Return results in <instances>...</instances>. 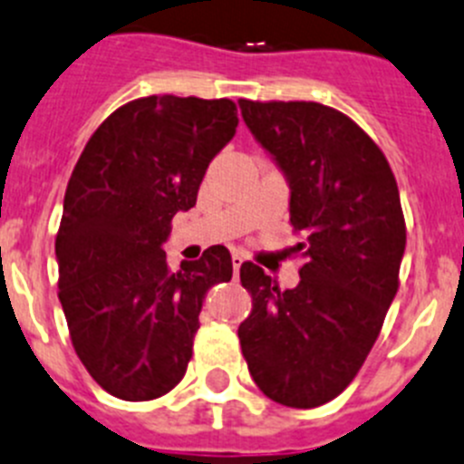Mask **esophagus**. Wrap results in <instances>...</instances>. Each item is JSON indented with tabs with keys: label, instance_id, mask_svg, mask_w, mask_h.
Here are the masks:
<instances>
[{
	"label": "esophagus",
	"instance_id": "1",
	"mask_svg": "<svg viewBox=\"0 0 464 464\" xmlns=\"http://www.w3.org/2000/svg\"><path fill=\"white\" fill-rule=\"evenodd\" d=\"M231 263H233V272H236V276H237V272H240V266L245 263V258H242L240 254H233Z\"/></svg>",
	"mask_w": 464,
	"mask_h": 464
}]
</instances>
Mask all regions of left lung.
Returning a JSON list of instances; mask_svg holds the SVG:
<instances>
[{
	"label": "left lung",
	"mask_w": 464,
	"mask_h": 464,
	"mask_svg": "<svg viewBox=\"0 0 464 464\" xmlns=\"http://www.w3.org/2000/svg\"><path fill=\"white\" fill-rule=\"evenodd\" d=\"M246 128L291 185L300 284L281 291L254 263L237 327L249 373L285 408L339 396L369 357L398 291L405 218L380 146L350 116L306 101H237Z\"/></svg>",
	"instance_id": "1"
}]
</instances>
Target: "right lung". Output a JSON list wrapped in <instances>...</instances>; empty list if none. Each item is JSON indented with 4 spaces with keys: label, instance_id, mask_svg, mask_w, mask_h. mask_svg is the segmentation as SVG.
<instances>
[{
    "label": "right lung",
    "instance_id": "right-lung-1",
    "mask_svg": "<svg viewBox=\"0 0 464 464\" xmlns=\"http://www.w3.org/2000/svg\"><path fill=\"white\" fill-rule=\"evenodd\" d=\"M236 128L228 98H137L98 125L72 169L54 242L59 300L77 357L111 396L171 392L192 359L208 288L231 279L227 246L171 272L162 242Z\"/></svg>",
    "mask_w": 464,
    "mask_h": 464
}]
</instances>
